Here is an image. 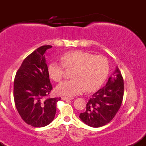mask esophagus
I'll return each instance as SVG.
<instances>
[{
  "label": "esophagus",
  "instance_id": "obj_1",
  "mask_svg": "<svg viewBox=\"0 0 146 146\" xmlns=\"http://www.w3.org/2000/svg\"><path fill=\"white\" fill-rule=\"evenodd\" d=\"M73 98H68V97H62V100H73Z\"/></svg>",
  "mask_w": 146,
  "mask_h": 146
}]
</instances>
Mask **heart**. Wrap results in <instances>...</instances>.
Masks as SVG:
<instances>
[{"label": "heart", "mask_w": 146, "mask_h": 146, "mask_svg": "<svg viewBox=\"0 0 146 146\" xmlns=\"http://www.w3.org/2000/svg\"><path fill=\"white\" fill-rule=\"evenodd\" d=\"M62 63L51 62L48 66V74L55 82L63 78L64 68H73V79L61 82L56 88L58 94L74 96L84 90L93 91L103 84L110 71V64L104 56H95L92 53L76 50L62 55Z\"/></svg>", "instance_id": "heart-1"}]
</instances>
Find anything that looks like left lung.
Here are the masks:
<instances>
[{"label": "left lung", "instance_id": "left-lung-1", "mask_svg": "<svg viewBox=\"0 0 146 146\" xmlns=\"http://www.w3.org/2000/svg\"><path fill=\"white\" fill-rule=\"evenodd\" d=\"M124 83L121 72L116 68L113 76L108 78L105 86L94 93L88 100L86 110L80 118L93 128L108 123L116 115L123 101Z\"/></svg>", "mask_w": 146, "mask_h": 146}]
</instances>
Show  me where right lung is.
Returning <instances> with one entry per match:
<instances>
[{
    "mask_svg": "<svg viewBox=\"0 0 146 146\" xmlns=\"http://www.w3.org/2000/svg\"><path fill=\"white\" fill-rule=\"evenodd\" d=\"M51 45L38 48L23 60L14 82L15 106L23 121L31 126H46L53 121L60 98H48L53 87L44 53Z\"/></svg>",
    "mask_w": 146,
    "mask_h": 146,
    "instance_id": "right-lung-1",
    "label": "right lung"
}]
</instances>
